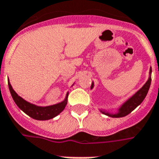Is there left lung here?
Instances as JSON below:
<instances>
[{
	"instance_id": "left-lung-1",
	"label": "left lung",
	"mask_w": 159,
	"mask_h": 159,
	"mask_svg": "<svg viewBox=\"0 0 159 159\" xmlns=\"http://www.w3.org/2000/svg\"><path fill=\"white\" fill-rule=\"evenodd\" d=\"M151 73H152V69L150 68V72H149V73L151 74ZM150 84L151 77H149V80H148L146 82V83L144 84V86H142V88H140V90L132 96V97L130 98L127 101H126L124 104H122V106L120 108L117 113L112 114V113H106V112H104V111H101V113H103L104 114H105V115L109 116V117H122L128 115L129 113H131L138 105H140V104L142 103V101L144 100L145 96H146L147 93L149 91V87H150ZM93 86H94V84H93L92 82L91 88H92Z\"/></svg>"
}]
</instances>
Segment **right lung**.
Segmentation results:
<instances>
[{"label":"right lung","instance_id":"add662e5","mask_svg":"<svg viewBox=\"0 0 159 159\" xmlns=\"http://www.w3.org/2000/svg\"><path fill=\"white\" fill-rule=\"evenodd\" d=\"M8 86L10 89V94L12 95V98L17 106L22 111H24L26 114H28L29 117H33L34 119L37 120H49L51 119L55 116H57L59 113H60L62 111L64 110L68 101V93H67L66 98L61 103H59L55 105L47 107H40L36 106L34 104H32L28 103L26 100H24L23 98L17 95V93L13 90L12 86L9 82L8 80Z\"/></svg>","mask_w":159,"mask_h":159}]
</instances>
